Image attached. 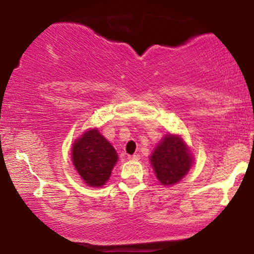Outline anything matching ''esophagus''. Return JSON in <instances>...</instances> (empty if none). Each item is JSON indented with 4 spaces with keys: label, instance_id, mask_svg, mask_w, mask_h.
I'll use <instances>...</instances> for the list:
<instances>
[{
    "label": "esophagus",
    "instance_id": "34e87169",
    "mask_svg": "<svg viewBox=\"0 0 254 254\" xmlns=\"http://www.w3.org/2000/svg\"><path fill=\"white\" fill-rule=\"evenodd\" d=\"M127 159H128V160H139V159H140V156H139V154H133V156H128L127 157Z\"/></svg>",
    "mask_w": 254,
    "mask_h": 254
}]
</instances>
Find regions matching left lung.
<instances>
[{
  "label": "left lung",
  "mask_w": 254,
  "mask_h": 254,
  "mask_svg": "<svg viewBox=\"0 0 254 254\" xmlns=\"http://www.w3.org/2000/svg\"><path fill=\"white\" fill-rule=\"evenodd\" d=\"M157 178L162 185L178 183L190 168L192 158L187 145L177 135H166L150 157Z\"/></svg>",
  "instance_id": "left-lung-1"
}]
</instances>
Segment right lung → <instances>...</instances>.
<instances>
[{
  "label": "right lung",
  "mask_w": 254,
  "mask_h": 254,
  "mask_svg": "<svg viewBox=\"0 0 254 254\" xmlns=\"http://www.w3.org/2000/svg\"><path fill=\"white\" fill-rule=\"evenodd\" d=\"M72 163L85 183L101 187L109 180L118 153L98 130H89L72 145Z\"/></svg>",
  "instance_id": "right-lung-1"
}]
</instances>
